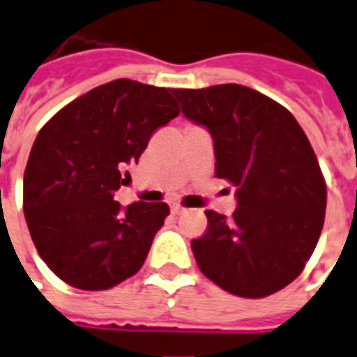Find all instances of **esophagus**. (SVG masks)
<instances>
[{"instance_id": "34e87169", "label": "esophagus", "mask_w": 357, "mask_h": 357, "mask_svg": "<svg viewBox=\"0 0 357 357\" xmlns=\"http://www.w3.org/2000/svg\"><path fill=\"white\" fill-rule=\"evenodd\" d=\"M171 213L182 214V213H184V207H182L181 203H173V205H171Z\"/></svg>"}]
</instances>
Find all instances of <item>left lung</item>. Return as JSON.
Masks as SVG:
<instances>
[{"label":"left lung","mask_w":357,"mask_h":357,"mask_svg":"<svg viewBox=\"0 0 357 357\" xmlns=\"http://www.w3.org/2000/svg\"><path fill=\"white\" fill-rule=\"evenodd\" d=\"M173 96L211 131L216 176L237 186L231 218L207 211V231L192 241L201 273L239 297L282 290L301 275L326 218V181L305 131L286 107L241 84Z\"/></svg>","instance_id":"8db88e82"}]
</instances>
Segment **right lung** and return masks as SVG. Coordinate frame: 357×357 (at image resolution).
Segmentation results:
<instances>
[{
  "label": "right lung",
  "mask_w": 357,
  "mask_h": 357,
  "mask_svg": "<svg viewBox=\"0 0 357 357\" xmlns=\"http://www.w3.org/2000/svg\"><path fill=\"white\" fill-rule=\"evenodd\" d=\"M178 112L173 88L116 79L43 126L24 171V216L39 256L63 282L109 290L143 267L169 205L122 208L114 192L152 133Z\"/></svg>",
  "instance_id": "right-lung-1"
}]
</instances>
